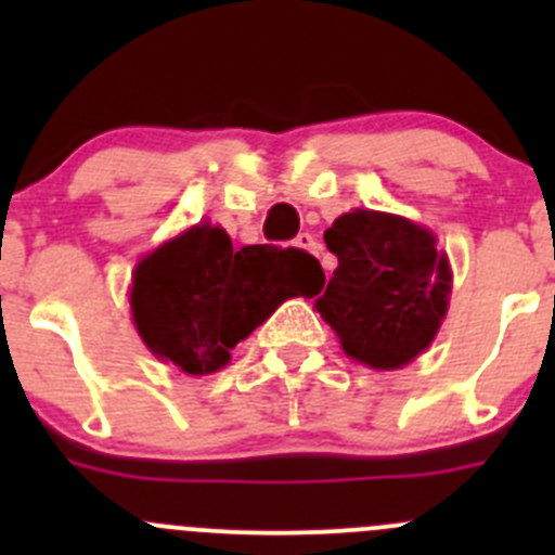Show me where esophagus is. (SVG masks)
<instances>
[{
	"mask_svg": "<svg viewBox=\"0 0 555 555\" xmlns=\"http://www.w3.org/2000/svg\"><path fill=\"white\" fill-rule=\"evenodd\" d=\"M295 246H300V249L313 251V255H319V242L311 236V233H300V236L295 238Z\"/></svg>",
	"mask_w": 555,
	"mask_h": 555,
	"instance_id": "obj_1",
	"label": "esophagus"
}]
</instances>
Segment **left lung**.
<instances>
[{
  "label": "left lung",
  "mask_w": 555,
  "mask_h": 555,
  "mask_svg": "<svg viewBox=\"0 0 555 555\" xmlns=\"http://www.w3.org/2000/svg\"><path fill=\"white\" fill-rule=\"evenodd\" d=\"M338 268L317 300L346 354L397 371L422 354L449 311L451 268L433 233L384 211L354 209L324 231Z\"/></svg>",
  "instance_id": "1"
}]
</instances>
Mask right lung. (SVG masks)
<instances>
[{"label":"right lung","instance_id":"obj_1","mask_svg":"<svg viewBox=\"0 0 555 555\" xmlns=\"http://www.w3.org/2000/svg\"><path fill=\"white\" fill-rule=\"evenodd\" d=\"M317 282L324 273L306 251L271 244L236 251L220 225L201 222L139 260L128 300L155 357L206 376L284 300L317 295Z\"/></svg>","mask_w":555,"mask_h":555}]
</instances>
